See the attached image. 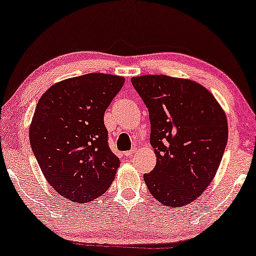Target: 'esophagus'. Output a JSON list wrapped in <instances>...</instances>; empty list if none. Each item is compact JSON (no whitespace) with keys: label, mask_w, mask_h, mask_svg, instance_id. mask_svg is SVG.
Here are the masks:
<instances>
[{"label":"esophagus","mask_w":256,"mask_h":256,"mask_svg":"<svg viewBox=\"0 0 256 256\" xmlns=\"http://www.w3.org/2000/svg\"><path fill=\"white\" fill-rule=\"evenodd\" d=\"M134 152H136V149H131V150H128V152H124V156L132 157L133 154H134Z\"/></svg>","instance_id":"34e87169"}]
</instances>
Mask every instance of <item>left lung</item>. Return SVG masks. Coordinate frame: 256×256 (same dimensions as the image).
Segmentation results:
<instances>
[{
	"instance_id": "obj_1",
	"label": "left lung",
	"mask_w": 256,
	"mask_h": 256,
	"mask_svg": "<svg viewBox=\"0 0 256 256\" xmlns=\"http://www.w3.org/2000/svg\"><path fill=\"white\" fill-rule=\"evenodd\" d=\"M148 108L156 166L144 174L154 198L179 208L200 197L216 176L228 141L226 114L200 83L166 75L132 77Z\"/></svg>"
}]
</instances>
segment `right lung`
Returning a JSON list of instances; mask_svg holds the SVG:
<instances>
[{
  "instance_id": "add662e5",
  "label": "right lung",
  "mask_w": 256,
  "mask_h": 256,
  "mask_svg": "<svg viewBox=\"0 0 256 256\" xmlns=\"http://www.w3.org/2000/svg\"><path fill=\"white\" fill-rule=\"evenodd\" d=\"M124 80L101 72L72 77L52 85L36 106L32 150L52 188L74 202L104 194L120 168L104 115Z\"/></svg>"
}]
</instances>
